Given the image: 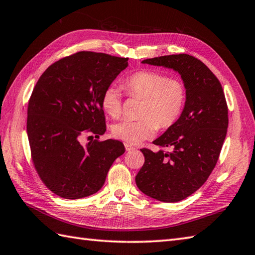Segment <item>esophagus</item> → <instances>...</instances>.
<instances>
[{"label": "esophagus", "instance_id": "34e87169", "mask_svg": "<svg viewBox=\"0 0 255 255\" xmlns=\"http://www.w3.org/2000/svg\"><path fill=\"white\" fill-rule=\"evenodd\" d=\"M125 149H126V151H132L136 148H134L133 145H131L130 143H125Z\"/></svg>", "mask_w": 255, "mask_h": 255}]
</instances>
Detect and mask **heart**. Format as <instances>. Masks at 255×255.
<instances>
[{
    "instance_id": "heart-1",
    "label": "heart",
    "mask_w": 255,
    "mask_h": 255,
    "mask_svg": "<svg viewBox=\"0 0 255 255\" xmlns=\"http://www.w3.org/2000/svg\"><path fill=\"white\" fill-rule=\"evenodd\" d=\"M123 88L130 97L141 99L139 110L141 118L126 119L113 126V134L117 139L137 144L152 138L158 128H169L180 118L186 102V85L181 79L154 71L141 70L123 81ZM101 105L112 118L123 114V96L115 86L103 91Z\"/></svg>"
}]
</instances>
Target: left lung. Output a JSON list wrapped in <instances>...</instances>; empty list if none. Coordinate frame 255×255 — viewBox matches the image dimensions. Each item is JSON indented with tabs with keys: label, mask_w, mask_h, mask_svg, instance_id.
Masks as SVG:
<instances>
[{
	"label": "left lung",
	"mask_w": 255,
	"mask_h": 255,
	"mask_svg": "<svg viewBox=\"0 0 255 255\" xmlns=\"http://www.w3.org/2000/svg\"><path fill=\"white\" fill-rule=\"evenodd\" d=\"M142 63L175 70L187 95L181 117L153 141L160 150L141 149L144 163L136 184L160 202H180L196 192L217 164L229 123L225 93L208 67L186 53L145 59Z\"/></svg>",
	"instance_id": "left-lung-1"
}]
</instances>
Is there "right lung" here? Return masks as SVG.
Returning <instances> with one entry per match:
<instances>
[{"label": "right lung", "mask_w": 255, "mask_h": 255, "mask_svg": "<svg viewBox=\"0 0 255 255\" xmlns=\"http://www.w3.org/2000/svg\"><path fill=\"white\" fill-rule=\"evenodd\" d=\"M127 61L79 51L52 63L37 81L27 108L31 161L58 196L79 199L100 191L113 162L125 152L118 140H100L106 131L101 96ZM84 136L88 144L82 143Z\"/></svg>", "instance_id": "add662e5"}]
</instances>
